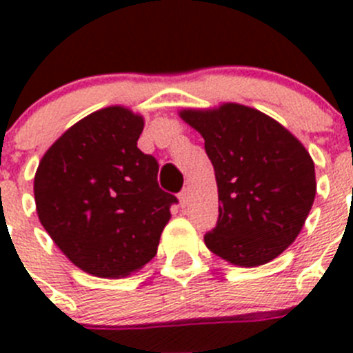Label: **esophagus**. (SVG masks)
<instances>
[{
	"label": "esophagus",
	"instance_id": "obj_1",
	"mask_svg": "<svg viewBox=\"0 0 353 353\" xmlns=\"http://www.w3.org/2000/svg\"><path fill=\"white\" fill-rule=\"evenodd\" d=\"M187 199H189V192H187V189H183V191L179 194V201L182 207H185L187 205Z\"/></svg>",
	"mask_w": 353,
	"mask_h": 353
}]
</instances>
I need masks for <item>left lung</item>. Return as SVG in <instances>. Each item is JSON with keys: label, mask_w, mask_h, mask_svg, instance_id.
Returning <instances> with one entry per match:
<instances>
[{"label": "left lung", "mask_w": 353, "mask_h": 353, "mask_svg": "<svg viewBox=\"0 0 353 353\" xmlns=\"http://www.w3.org/2000/svg\"><path fill=\"white\" fill-rule=\"evenodd\" d=\"M205 139L215 171L219 221L205 235L214 254L236 267H260L293 244L314 194V162L286 127L249 105L179 111Z\"/></svg>", "instance_id": "1"}]
</instances>
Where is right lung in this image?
<instances>
[{"mask_svg":"<svg viewBox=\"0 0 353 353\" xmlns=\"http://www.w3.org/2000/svg\"><path fill=\"white\" fill-rule=\"evenodd\" d=\"M145 118L108 105L65 130L40 159L37 214L72 263L104 279L143 269L157 254L173 194L159 187V164L138 148Z\"/></svg>","mask_w":353,"mask_h":353,"instance_id":"right-lung-1","label":"right lung"}]
</instances>
